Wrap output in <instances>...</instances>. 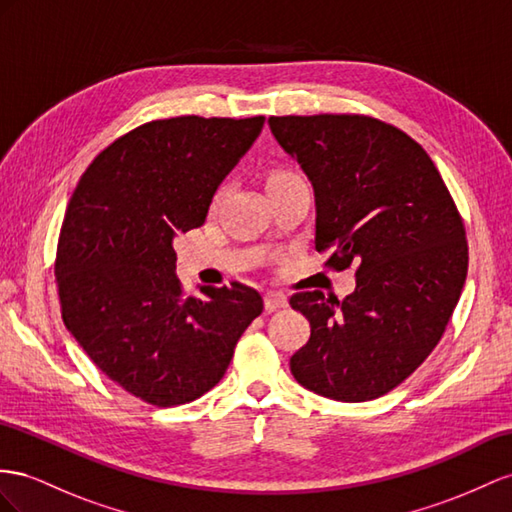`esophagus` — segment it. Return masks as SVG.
Instances as JSON below:
<instances>
[{
    "label": "esophagus",
    "instance_id": "esophagus-1",
    "mask_svg": "<svg viewBox=\"0 0 512 512\" xmlns=\"http://www.w3.org/2000/svg\"><path fill=\"white\" fill-rule=\"evenodd\" d=\"M264 305H266V311H277V309H283L287 307V296L281 294V292H266L264 296Z\"/></svg>",
    "mask_w": 512,
    "mask_h": 512
}]
</instances>
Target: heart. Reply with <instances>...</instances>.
<instances>
[{"label": "heart", "instance_id": "b5f03b06", "mask_svg": "<svg viewBox=\"0 0 512 512\" xmlns=\"http://www.w3.org/2000/svg\"><path fill=\"white\" fill-rule=\"evenodd\" d=\"M287 177H294L292 173H285V170H277V173H272L268 181H279V179H287Z\"/></svg>", "mask_w": 512, "mask_h": 512}]
</instances>
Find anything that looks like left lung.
I'll use <instances>...</instances> for the list:
<instances>
[{
	"instance_id": "8db88e82",
	"label": "left lung",
	"mask_w": 512,
	"mask_h": 512,
	"mask_svg": "<svg viewBox=\"0 0 512 512\" xmlns=\"http://www.w3.org/2000/svg\"><path fill=\"white\" fill-rule=\"evenodd\" d=\"M274 140L313 186L316 251L357 266L342 303L300 292L290 305L311 324L290 359L318 396L365 402L409 378L448 326L467 279L463 220L428 153L368 116H270Z\"/></svg>"
}]
</instances>
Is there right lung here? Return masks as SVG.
<instances>
[{
    "instance_id": "right-lung-1",
    "label": "right lung",
    "mask_w": 512,
    "mask_h": 512,
    "mask_svg": "<svg viewBox=\"0 0 512 512\" xmlns=\"http://www.w3.org/2000/svg\"><path fill=\"white\" fill-rule=\"evenodd\" d=\"M264 121L177 116L140 125L95 157L71 196L56 259L64 326L110 381L144 402L201 398L264 311L259 292L242 283L183 294L173 246L203 225Z\"/></svg>"
}]
</instances>
